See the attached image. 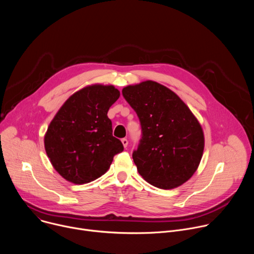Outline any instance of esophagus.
<instances>
[{
    "instance_id": "esophagus-1",
    "label": "esophagus",
    "mask_w": 254,
    "mask_h": 254,
    "mask_svg": "<svg viewBox=\"0 0 254 254\" xmlns=\"http://www.w3.org/2000/svg\"><path fill=\"white\" fill-rule=\"evenodd\" d=\"M122 142H123V144H124V147H125V148H127V147L128 141H127V138H123V139H122Z\"/></svg>"
}]
</instances>
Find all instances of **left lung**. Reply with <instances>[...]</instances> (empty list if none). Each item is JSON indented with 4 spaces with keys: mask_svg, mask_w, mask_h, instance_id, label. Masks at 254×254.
Masks as SVG:
<instances>
[{
    "mask_svg": "<svg viewBox=\"0 0 254 254\" xmlns=\"http://www.w3.org/2000/svg\"><path fill=\"white\" fill-rule=\"evenodd\" d=\"M123 95L141 126L132 153L138 174L160 189L183 185L197 171L205 146L196 117L174 91L153 80L127 85Z\"/></svg>",
    "mask_w": 254,
    "mask_h": 254,
    "instance_id": "left-lung-1",
    "label": "left lung"
}]
</instances>
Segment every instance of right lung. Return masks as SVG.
Instances as JSON below:
<instances>
[{"instance_id": "right-lung-1", "label": "right lung", "mask_w": 254, "mask_h": 254, "mask_svg": "<svg viewBox=\"0 0 254 254\" xmlns=\"http://www.w3.org/2000/svg\"><path fill=\"white\" fill-rule=\"evenodd\" d=\"M120 95L114 85L85 86L72 94L51 121L44 136L45 151L68 182L81 185L96 180L124 151L107 117Z\"/></svg>"}]
</instances>
